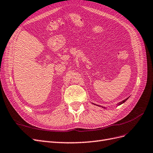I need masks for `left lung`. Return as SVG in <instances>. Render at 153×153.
Listing matches in <instances>:
<instances>
[{"mask_svg":"<svg viewBox=\"0 0 153 153\" xmlns=\"http://www.w3.org/2000/svg\"><path fill=\"white\" fill-rule=\"evenodd\" d=\"M128 99V98H126V100H123V101H121V102H120V103H118V105H121V104H123V103H124V102H125V101H126V100H127ZM94 105H97V106H99V105H96V104H94ZM101 107H102V108H105V107H103V106H101Z\"/></svg>","mask_w":153,"mask_h":153,"instance_id":"8db88e82","label":"left lung"}]
</instances>
